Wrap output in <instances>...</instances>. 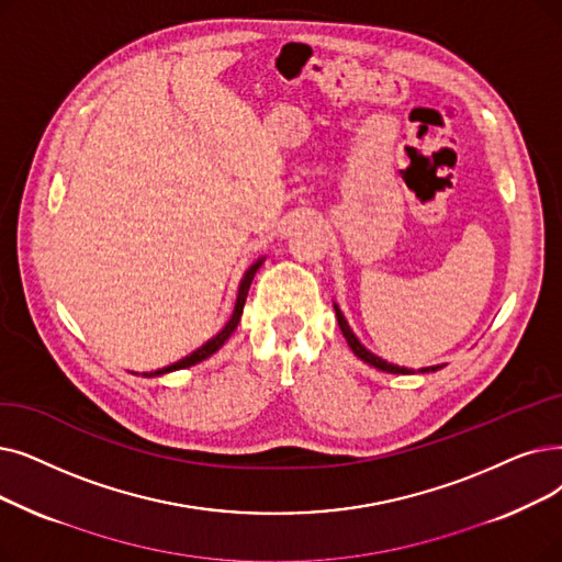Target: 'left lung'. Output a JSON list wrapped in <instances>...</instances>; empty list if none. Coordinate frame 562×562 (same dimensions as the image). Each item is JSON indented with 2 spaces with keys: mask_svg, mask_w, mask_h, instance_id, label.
Wrapping results in <instances>:
<instances>
[{
  "mask_svg": "<svg viewBox=\"0 0 562 562\" xmlns=\"http://www.w3.org/2000/svg\"><path fill=\"white\" fill-rule=\"evenodd\" d=\"M333 307H335V316H337V324H339L341 335H345L347 345L351 347V351H353L362 362H368V364H372V368H376V370H381V372H387V374H416V370L400 368V364L387 362V360L379 358L376 353H372V351H370L368 347H364V345H360V339H358V337H356V333L351 330V326H349V322L345 319V314H341L339 305H337V303H333ZM443 368H446V364H431V368H420L418 372H420V374H429V372L443 370Z\"/></svg>",
  "mask_w": 562,
  "mask_h": 562,
  "instance_id": "8db88e82",
  "label": "left lung"
}]
</instances>
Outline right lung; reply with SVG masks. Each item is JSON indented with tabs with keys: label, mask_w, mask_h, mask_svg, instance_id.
<instances>
[{
	"label": "right lung",
	"mask_w": 562,
	"mask_h": 562,
	"mask_svg": "<svg viewBox=\"0 0 562 562\" xmlns=\"http://www.w3.org/2000/svg\"><path fill=\"white\" fill-rule=\"evenodd\" d=\"M263 259L266 257H259L246 273H243V278H240V284H238V294H236V303H234V312H232V316H229V322L225 324V328L217 333L215 337H211L206 345H202L198 351H192L190 356H186V358H181V360H177L175 364H167V368H162V370H156V372H146V374H142V376H162V374H169V372H177V370H186V368H192V364H198V362H202V360H206L209 356H213L217 349H221L225 341L232 337V333L236 330V326H238V322H240V314H243V305H246V299H248V291H250V284H252V278H255V273L259 271V266L263 263Z\"/></svg>",
	"instance_id": "1"
}]
</instances>
